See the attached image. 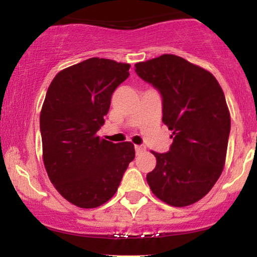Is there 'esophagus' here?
<instances>
[{"instance_id":"obj_1","label":"esophagus","mask_w":257,"mask_h":257,"mask_svg":"<svg viewBox=\"0 0 257 257\" xmlns=\"http://www.w3.org/2000/svg\"><path fill=\"white\" fill-rule=\"evenodd\" d=\"M144 151H145V147L140 145H135V152H137V155H140V153H143Z\"/></svg>"}]
</instances>
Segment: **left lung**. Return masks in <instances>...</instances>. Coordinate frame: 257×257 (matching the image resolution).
I'll return each mask as SVG.
<instances>
[{
  "instance_id": "obj_1",
  "label": "left lung",
  "mask_w": 257,
  "mask_h": 257,
  "mask_svg": "<svg viewBox=\"0 0 257 257\" xmlns=\"http://www.w3.org/2000/svg\"><path fill=\"white\" fill-rule=\"evenodd\" d=\"M139 77L159 89L163 123L173 131L169 152H153L156 168L146 175L152 193L172 206L202 199L226 162L231 114L211 72L174 54L135 64Z\"/></svg>"
}]
</instances>
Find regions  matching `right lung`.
Segmentation results:
<instances>
[{"label": "right lung", "mask_w": 257, "mask_h": 257, "mask_svg": "<svg viewBox=\"0 0 257 257\" xmlns=\"http://www.w3.org/2000/svg\"><path fill=\"white\" fill-rule=\"evenodd\" d=\"M129 69L89 58L58 72L47 90L40 116L44 168L58 192L78 208L110 200L135 157L131 141L113 144L96 134Z\"/></svg>", "instance_id": "1"}]
</instances>
